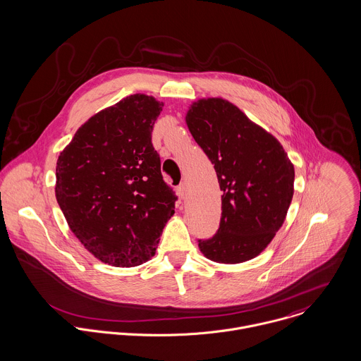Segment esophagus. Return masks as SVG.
Masks as SVG:
<instances>
[{
	"instance_id": "34e87169",
	"label": "esophagus",
	"mask_w": 361,
	"mask_h": 361,
	"mask_svg": "<svg viewBox=\"0 0 361 361\" xmlns=\"http://www.w3.org/2000/svg\"><path fill=\"white\" fill-rule=\"evenodd\" d=\"M176 192H177V195H178L181 200H184V198H185V194H187V187H185V184H180V185L176 188Z\"/></svg>"
}]
</instances>
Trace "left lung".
Instances as JSON below:
<instances>
[{"label": "left lung", "instance_id": "left-lung-1", "mask_svg": "<svg viewBox=\"0 0 361 361\" xmlns=\"http://www.w3.org/2000/svg\"><path fill=\"white\" fill-rule=\"evenodd\" d=\"M185 123L216 170L221 195L217 233L200 240L219 264L259 255L282 227L294 192V166L281 142L237 106L208 97L194 102Z\"/></svg>", "mask_w": 361, "mask_h": 361}]
</instances>
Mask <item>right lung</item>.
Masks as SVG:
<instances>
[{
  "mask_svg": "<svg viewBox=\"0 0 361 361\" xmlns=\"http://www.w3.org/2000/svg\"><path fill=\"white\" fill-rule=\"evenodd\" d=\"M163 103L131 94L90 117L60 153L56 198L75 237L104 264L150 259L177 197L163 181L152 131Z\"/></svg>",
  "mask_w": 361,
  "mask_h": 361,
  "instance_id": "right-lung-1",
  "label": "right lung"
}]
</instances>
